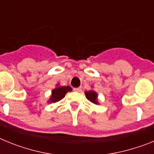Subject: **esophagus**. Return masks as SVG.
<instances>
[{"instance_id": "obj_1", "label": "esophagus", "mask_w": 154, "mask_h": 154, "mask_svg": "<svg viewBox=\"0 0 154 154\" xmlns=\"http://www.w3.org/2000/svg\"><path fill=\"white\" fill-rule=\"evenodd\" d=\"M74 91H75V92H80L82 91V88H81V87H79V88H75Z\"/></svg>"}]
</instances>
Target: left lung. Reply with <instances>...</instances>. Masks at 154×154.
<instances>
[{"instance_id":"obj_1","label":"left lung","mask_w":154,"mask_h":154,"mask_svg":"<svg viewBox=\"0 0 154 154\" xmlns=\"http://www.w3.org/2000/svg\"><path fill=\"white\" fill-rule=\"evenodd\" d=\"M85 97H86L87 99L89 100L91 103L96 105L99 104V101H98V93L96 92V91H94L93 89H91V90L85 92Z\"/></svg>"}]
</instances>
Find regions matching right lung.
<instances>
[{"mask_svg":"<svg viewBox=\"0 0 154 154\" xmlns=\"http://www.w3.org/2000/svg\"><path fill=\"white\" fill-rule=\"evenodd\" d=\"M72 90V89L69 85L62 86L59 84H57L55 89L51 90V95L50 96L49 99L48 100L47 103H57V102L60 101L61 99L65 97V94L69 92H71Z\"/></svg>","mask_w":154,"mask_h":154,"instance_id":"1","label":"right lung"}]
</instances>
